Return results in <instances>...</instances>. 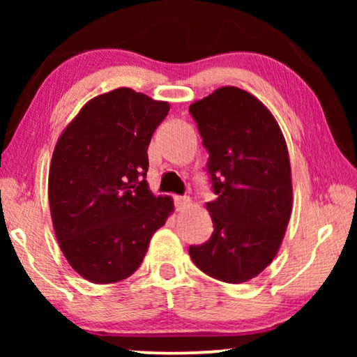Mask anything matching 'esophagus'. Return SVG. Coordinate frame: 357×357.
<instances>
[{
  "instance_id": "esophagus-1",
  "label": "esophagus",
  "mask_w": 357,
  "mask_h": 357,
  "mask_svg": "<svg viewBox=\"0 0 357 357\" xmlns=\"http://www.w3.org/2000/svg\"><path fill=\"white\" fill-rule=\"evenodd\" d=\"M190 203V198L188 197H175L174 198V206L177 211H182V209H185V206Z\"/></svg>"
}]
</instances>
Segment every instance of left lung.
I'll list each match as a JSON object with an SVG mask.
<instances>
[{
    "label": "left lung",
    "mask_w": 357,
    "mask_h": 357,
    "mask_svg": "<svg viewBox=\"0 0 357 357\" xmlns=\"http://www.w3.org/2000/svg\"><path fill=\"white\" fill-rule=\"evenodd\" d=\"M209 158L214 231L190 245L195 265L224 282H245L273 261L292 209L286 141L270 110L248 92L221 87L190 105Z\"/></svg>",
    "instance_id": "left-lung-1"
}]
</instances>
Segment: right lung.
<instances>
[{
  "mask_svg": "<svg viewBox=\"0 0 357 357\" xmlns=\"http://www.w3.org/2000/svg\"><path fill=\"white\" fill-rule=\"evenodd\" d=\"M167 102L120 87L82 107L53 151L48 199L63 255L87 281L109 284L138 270L174 209L146 183L148 146Z\"/></svg>",
  "mask_w": 357,
  "mask_h": 357,
  "instance_id": "obj_1",
  "label": "right lung"
}]
</instances>
